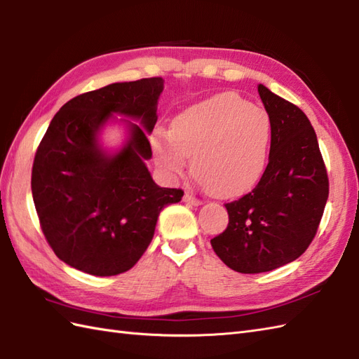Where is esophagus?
Listing matches in <instances>:
<instances>
[{
	"mask_svg": "<svg viewBox=\"0 0 359 359\" xmlns=\"http://www.w3.org/2000/svg\"><path fill=\"white\" fill-rule=\"evenodd\" d=\"M184 201H186L187 204H192V205H200V204H201V201L198 200V198H195L192 194H186V195H184Z\"/></svg>",
	"mask_w": 359,
	"mask_h": 359,
	"instance_id": "34e87169",
	"label": "esophagus"
}]
</instances>
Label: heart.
<instances>
[{
    "instance_id": "b5f03b06",
    "label": "heart",
    "mask_w": 359,
    "mask_h": 359,
    "mask_svg": "<svg viewBox=\"0 0 359 359\" xmlns=\"http://www.w3.org/2000/svg\"><path fill=\"white\" fill-rule=\"evenodd\" d=\"M272 124L266 109L236 93H218L175 116L172 132L158 130L152 146L159 165L181 177L189 167L221 198L245 194L266 169Z\"/></svg>"
}]
</instances>
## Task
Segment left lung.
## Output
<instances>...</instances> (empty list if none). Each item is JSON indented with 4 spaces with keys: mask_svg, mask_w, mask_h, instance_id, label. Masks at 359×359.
<instances>
[{
    "mask_svg": "<svg viewBox=\"0 0 359 359\" xmlns=\"http://www.w3.org/2000/svg\"><path fill=\"white\" fill-rule=\"evenodd\" d=\"M272 124L269 164L252 192L227 203L229 224L210 240L235 272L261 273L299 258L313 241L329 198L316 133L292 102L258 86Z\"/></svg>",
    "mask_w": 359,
    "mask_h": 359,
    "instance_id": "obj_1",
    "label": "left lung"
}]
</instances>
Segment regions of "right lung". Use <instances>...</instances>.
Returning a JSON list of instances; mask_svg holds the SVG:
<instances>
[{"mask_svg":"<svg viewBox=\"0 0 359 359\" xmlns=\"http://www.w3.org/2000/svg\"><path fill=\"white\" fill-rule=\"evenodd\" d=\"M164 79L114 83L72 98L49 124L32 167V195L47 243L70 267L114 276L137 264L155 233L158 215L181 201V189L159 187L144 161L156 124ZM114 113L130 140L116 154L100 149L97 133Z\"/></svg>","mask_w":359,"mask_h":359,"instance_id":"right-lung-1","label":"right lung"}]
</instances>
